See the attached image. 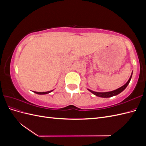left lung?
<instances>
[{"label":"left lung","instance_id":"left-lung-1","mask_svg":"<svg viewBox=\"0 0 146 146\" xmlns=\"http://www.w3.org/2000/svg\"><path fill=\"white\" fill-rule=\"evenodd\" d=\"M132 74H133V72H131V76L130 77V78L129 79V80L127 81V82L125 84V85H123V86H122L121 87L117 88V90H115L114 91H108V92H96V91H92L90 89H88V90L90 91L91 93H92L93 94H94L96 96H98L100 97V98H111V97L114 96H116L119 94H120L121 92H122L123 90H124L125 88H127V86L129 85L130 80L131 78L132 77Z\"/></svg>","mask_w":146,"mask_h":146}]
</instances>
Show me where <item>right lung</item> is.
Listing matches in <instances>:
<instances>
[{"label":"right lung","mask_w":146,"mask_h":146,"mask_svg":"<svg viewBox=\"0 0 146 146\" xmlns=\"http://www.w3.org/2000/svg\"><path fill=\"white\" fill-rule=\"evenodd\" d=\"M54 90H51V91H47V92H36V91H33L35 93H36L37 94H48L50 93V92H51L52 91H53Z\"/></svg>","instance_id":"1"}]
</instances>
